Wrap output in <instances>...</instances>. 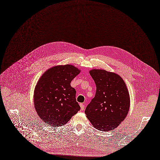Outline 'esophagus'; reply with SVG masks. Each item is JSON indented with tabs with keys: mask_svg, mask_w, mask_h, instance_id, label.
Listing matches in <instances>:
<instances>
[{
	"mask_svg": "<svg viewBox=\"0 0 160 160\" xmlns=\"http://www.w3.org/2000/svg\"><path fill=\"white\" fill-rule=\"evenodd\" d=\"M80 105V107H81V110H84V105L83 104H79Z\"/></svg>",
	"mask_w": 160,
	"mask_h": 160,
	"instance_id": "esophagus-1",
	"label": "esophagus"
}]
</instances>
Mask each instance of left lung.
Returning a JSON list of instances; mask_svg holds the SVG:
<instances>
[{"label": "left lung", "instance_id": "1", "mask_svg": "<svg viewBox=\"0 0 160 160\" xmlns=\"http://www.w3.org/2000/svg\"><path fill=\"white\" fill-rule=\"evenodd\" d=\"M89 73L96 85V92L85 113L96 128L110 131L118 126L128 112V91L122 78L115 73L102 69H92Z\"/></svg>", "mask_w": 160, "mask_h": 160}]
</instances>
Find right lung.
Segmentation results:
<instances>
[{
    "label": "right lung",
    "mask_w": 160,
    "mask_h": 160,
    "mask_svg": "<svg viewBox=\"0 0 160 160\" xmlns=\"http://www.w3.org/2000/svg\"><path fill=\"white\" fill-rule=\"evenodd\" d=\"M79 72L70 64L56 66L40 78L34 92V104L37 114L45 123L63 125L80 110L76 91L70 85Z\"/></svg>",
    "instance_id": "1"
}]
</instances>
